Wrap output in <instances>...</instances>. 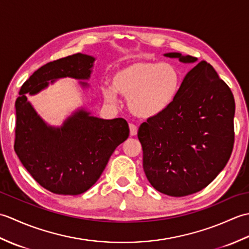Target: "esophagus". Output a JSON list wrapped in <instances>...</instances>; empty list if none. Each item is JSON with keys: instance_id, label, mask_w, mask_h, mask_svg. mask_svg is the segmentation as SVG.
Wrapping results in <instances>:
<instances>
[{"instance_id": "obj_1", "label": "esophagus", "mask_w": 249, "mask_h": 249, "mask_svg": "<svg viewBox=\"0 0 249 249\" xmlns=\"http://www.w3.org/2000/svg\"><path fill=\"white\" fill-rule=\"evenodd\" d=\"M129 131H130V136H136L137 133H138V128L135 124H129Z\"/></svg>"}]
</instances>
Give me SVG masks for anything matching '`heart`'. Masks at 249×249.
Masks as SVG:
<instances>
[{
  "label": "heart",
  "mask_w": 249,
  "mask_h": 249,
  "mask_svg": "<svg viewBox=\"0 0 249 249\" xmlns=\"http://www.w3.org/2000/svg\"><path fill=\"white\" fill-rule=\"evenodd\" d=\"M111 86L103 89L106 102L114 104L116 92L128 98L135 116L152 119L171 107L181 86V73L171 63L134 61L112 73Z\"/></svg>",
  "instance_id": "heart-1"
}]
</instances>
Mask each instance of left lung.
Segmentation results:
<instances>
[{
  "label": "left lung",
  "instance_id": "8db88e82",
  "mask_svg": "<svg viewBox=\"0 0 249 249\" xmlns=\"http://www.w3.org/2000/svg\"><path fill=\"white\" fill-rule=\"evenodd\" d=\"M182 63L197 57L169 52ZM235 103L213 66L199 62L187 72L171 107L138 130L143 170L160 193L184 197L200 192L228 162L234 143Z\"/></svg>",
  "mask_w": 249,
  "mask_h": 249
}]
</instances>
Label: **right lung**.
<instances>
[{
    "instance_id": "add662e5",
    "label": "right lung",
    "mask_w": 249,
    "mask_h": 249,
    "mask_svg": "<svg viewBox=\"0 0 249 249\" xmlns=\"http://www.w3.org/2000/svg\"><path fill=\"white\" fill-rule=\"evenodd\" d=\"M95 57L76 53L47 63L23 86L16 100L15 152L40 186L57 195H80L96 183L110 156L129 136L124 119L104 120L79 109L60 127L37 114L25 94L35 95L60 78L88 80ZM83 88L89 84L80 81Z\"/></svg>"
}]
</instances>
